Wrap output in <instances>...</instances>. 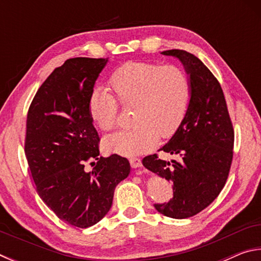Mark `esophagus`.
Here are the masks:
<instances>
[{
  "mask_svg": "<svg viewBox=\"0 0 261 261\" xmlns=\"http://www.w3.org/2000/svg\"><path fill=\"white\" fill-rule=\"evenodd\" d=\"M130 165L132 168H139V167H141V160L139 158H131Z\"/></svg>",
  "mask_w": 261,
  "mask_h": 261,
  "instance_id": "1",
  "label": "esophagus"
}]
</instances>
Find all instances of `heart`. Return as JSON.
Instances as JSON below:
<instances>
[{
  "mask_svg": "<svg viewBox=\"0 0 261 261\" xmlns=\"http://www.w3.org/2000/svg\"><path fill=\"white\" fill-rule=\"evenodd\" d=\"M110 94L94 90L88 113L101 130L116 126L118 105L132 108L129 130L105 137L107 152L132 156L151 149L160 139L170 138L182 125L191 99V81L177 65L134 61L121 65L108 79Z\"/></svg>",
  "mask_w": 261,
  "mask_h": 261,
  "instance_id": "obj_1",
  "label": "heart"
}]
</instances>
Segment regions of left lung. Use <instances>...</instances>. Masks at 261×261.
<instances>
[{"mask_svg": "<svg viewBox=\"0 0 261 261\" xmlns=\"http://www.w3.org/2000/svg\"><path fill=\"white\" fill-rule=\"evenodd\" d=\"M185 65L191 81V99L182 125L161 148L179 156L167 162L158 154L145 156L143 165L174 185V197L155 204L158 212L174 219L200 213L214 201L230 171L233 155L232 122L222 87L210 69L191 53L180 49L162 51Z\"/></svg>", "mask_w": 261, "mask_h": 261, "instance_id": "left-lung-1", "label": "left lung"}]
</instances>
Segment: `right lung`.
<instances>
[{"mask_svg":"<svg viewBox=\"0 0 261 261\" xmlns=\"http://www.w3.org/2000/svg\"><path fill=\"white\" fill-rule=\"evenodd\" d=\"M107 61H65L39 87L26 121L25 155L39 196L57 218L78 228L93 226L108 213L115 188L131 169L126 158L99 156L100 137L88 113Z\"/></svg>","mask_w":261,"mask_h":261,"instance_id":"right-lung-1","label":"right lung"}]
</instances>
